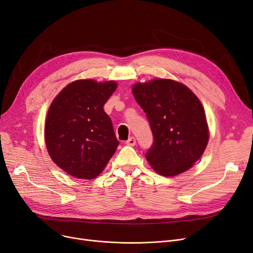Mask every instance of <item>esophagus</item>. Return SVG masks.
Masks as SVG:
<instances>
[{
	"instance_id": "1",
	"label": "esophagus",
	"mask_w": 253,
	"mask_h": 253,
	"mask_svg": "<svg viewBox=\"0 0 253 253\" xmlns=\"http://www.w3.org/2000/svg\"><path fill=\"white\" fill-rule=\"evenodd\" d=\"M135 144H136V141H135V138L133 136L129 137L126 141V145H128V146H134Z\"/></svg>"
}]
</instances>
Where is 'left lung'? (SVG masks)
<instances>
[{
  "label": "left lung",
  "instance_id": "1",
  "mask_svg": "<svg viewBox=\"0 0 253 253\" xmlns=\"http://www.w3.org/2000/svg\"><path fill=\"white\" fill-rule=\"evenodd\" d=\"M132 92L153 134V144L146 152L148 163L164 176L188 171L209 142L207 118L198 98L170 79L136 83Z\"/></svg>",
  "mask_w": 253,
  "mask_h": 253
}]
</instances>
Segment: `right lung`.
Returning a JSON list of instances; mask_svg holds the SVG:
<instances>
[{
    "label": "right lung",
    "instance_id": "add662e5",
    "mask_svg": "<svg viewBox=\"0 0 253 253\" xmlns=\"http://www.w3.org/2000/svg\"><path fill=\"white\" fill-rule=\"evenodd\" d=\"M116 88L115 81L77 80L52 102L44 126L45 146L64 172L92 179L115 154L120 142L103 106Z\"/></svg>",
    "mask_w": 253,
    "mask_h": 253
}]
</instances>
